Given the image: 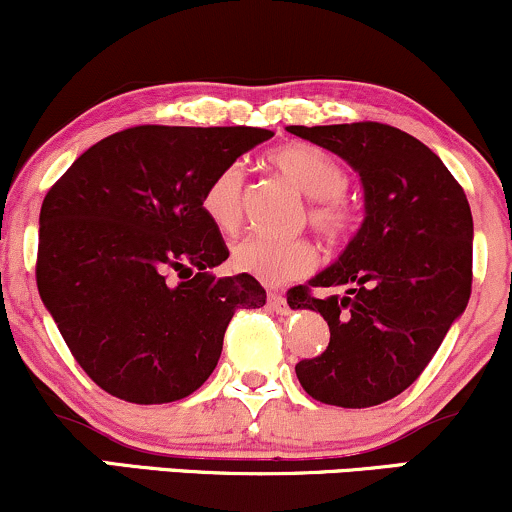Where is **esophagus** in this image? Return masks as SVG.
Masks as SVG:
<instances>
[{"label":"esophagus","instance_id":"34e87169","mask_svg":"<svg viewBox=\"0 0 512 512\" xmlns=\"http://www.w3.org/2000/svg\"><path fill=\"white\" fill-rule=\"evenodd\" d=\"M269 308H272L276 315H286V313H291L289 303H286V298L281 296V293H269Z\"/></svg>","mask_w":512,"mask_h":512}]
</instances>
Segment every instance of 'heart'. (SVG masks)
<instances>
[{"mask_svg":"<svg viewBox=\"0 0 512 512\" xmlns=\"http://www.w3.org/2000/svg\"><path fill=\"white\" fill-rule=\"evenodd\" d=\"M281 178L308 195L305 219L327 245H346L356 236L361 216L349 197V170L327 151L310 144H286L269 154ZM202 211L221 233H236L243 223V168L228 163L211 175L202 192ZM317 264V250L308 238L250 236L233 248V267L267 286L303 279Z\"/></svg>","mask_w":512,"mask_h":512,"instance_id":"obj_1","label":"heart"}]
</instances>
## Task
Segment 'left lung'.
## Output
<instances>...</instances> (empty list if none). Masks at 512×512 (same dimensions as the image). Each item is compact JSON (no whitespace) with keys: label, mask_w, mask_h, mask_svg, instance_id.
<instances>
[{"label":"left lung","mask_w":512,"mask_h":512,"mask_svg":"<svg viewBox=\"0 0 512 512\" xmlns=\"http://www.w3.org/2000/svg\"><path fill=\"white\" fill-rule=\"evenodd\" d=\"M289 132L349 161L366 190V221L344 255L289 298L291 308L317 310L330 325L327 349L298 361L296 375L317 402L375 407L424 373L467 308V195L426 144L383 122Z\"/></svg>","instance_id":"left-lung-1"}]
</instances>
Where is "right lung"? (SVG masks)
<instances>
[{"instance_id": "add662e5", "label": "right lung", "mask_w": 512, "mask_h": 512, "mask_svg": "<svg viewBox=\"0 0 512 512\" xmlns=\"http://www.w3.org/2000/svg\"><path fill=\"white\" fill-rule=\"evenodd\" d=\"M269 137L262 127H129L84 151L45 195L40 298L108 395L132 404L192 395L214 373L236 310L267 301L248 274H209L228 248L202 192Z\"/></svg>"}]
</instances>
